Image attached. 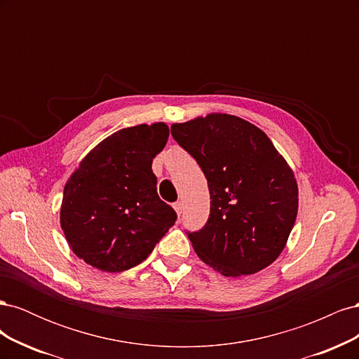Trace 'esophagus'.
Wrapping results in <instances>:
<instances>
[{
	"instance_id": "obj_1",
	"label": "esophagus",
	"mask_w": 359,
	"mask_h": 359,
	"mask_svg": "<svg viewBox=\"0 0 359 359\" xmlns=\"http://www.w3.org/2000/svg\"><path fill=\"white\" fill-rule=\"evenodd\" d=\"M173 210H175V212H177L178 215H181L182 211H184V203H182L181 201H178L177 203H173Z\"/></svg>"
}]
</instances>
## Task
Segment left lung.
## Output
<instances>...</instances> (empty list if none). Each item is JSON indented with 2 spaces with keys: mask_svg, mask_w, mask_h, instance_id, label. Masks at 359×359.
I'll return each mask as SVG.
<instances>
[{
  "mask_svg": "<svg viewBox=\"0 0 359 359\" xmlns=\"http://www.w3.org/2000/svg\"><path fill=\"white\" fill-rule=\"evenodd\" d=\"M170 130L208 181V222L189 233L194 252L226 277L269 266L298 214V184L285 157L262 130L235 115L208 114Z\"/></svg>",
  "mask_w": 359,
  "mask_h": 359,
  "instance_id": "obj_1",
  "label": "left lung"
}]
</instances>
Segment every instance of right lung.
Returning <instances> with one entry per match:
<instances>
[{"instance_id": "add662e5", "label": "right lung", "mask_w": 359, "mask_h": 359, "mask_svg": "<svg viewBox=\"0 0 359 359\" xmlns=\"http://www.w3.org/2000/svg\"><path fill=\"white\" fill-rule=\"evenodd\" d=\"M165 123L121 128L86 154L66 182L61 229L72 252L104 273H121L153 252L177 214L157 194L153 158Z\"/></svg>"}]
</instances>
